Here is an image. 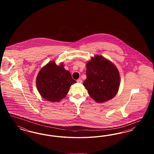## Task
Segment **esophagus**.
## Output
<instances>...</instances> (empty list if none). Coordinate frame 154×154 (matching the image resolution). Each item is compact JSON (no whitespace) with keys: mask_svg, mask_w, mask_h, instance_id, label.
<instances>
[{"mask_svg":"<svg viewBox=\"0 0 154 154\" xmlns=\"http://www.w3.org/2000/svg\"><path fill=\"white\" fill-rule=\"evenodd\" d=\"M77 82L78 83H81V82H82V80L80 79H79V80H77Z\"/></svg>","mask_w":154,"mask_h":154,"instance_id":"34e87169","label":"esophagus"}]
</instances>
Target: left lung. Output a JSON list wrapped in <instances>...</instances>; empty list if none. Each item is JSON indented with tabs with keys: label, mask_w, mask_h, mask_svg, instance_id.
Segmentation results:
<instances>
[{
	"label": "left lung",
	"mask_w": 154,
	"mask_h": 154,
	"mask_svg": "<svg viewBox=\"0 0 154 154\" xmlns=\"http://www.w3.org/2000/svg\"><path fill=\"white\" fill-rule=\"evenodd\" d=\"M87 79L83 85L96 102L104 103L117 95L120 76L116 65L102 56L96 55L86 64Z\"/></svg>",
	"instance_id": "left-lung-1"
}]
</instances>
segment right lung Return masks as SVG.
Segmentation results:
<instances>
[{
	"label": "right lung",
	"instance_id": "add662e5",
	"mask_svg": "<svg viewBox=\"0 0 154 154\" xmlns=\"http://www.w3.org/2000/svg\"><path fill=\"white\" fill-rule=\"evenodd\" d=\"M37 89L46 100L58 102L67 94L70 86L76 81L72 79L69 71L64 68L63 63L59 66L52 60L42 67L37 74Z\"/></svg>",
	"mask_w": 154,
	"mask_h": 154
}]
</instances>
